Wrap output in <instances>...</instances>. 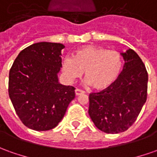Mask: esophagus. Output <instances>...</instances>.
<instances>
[{"instance_id": "esophagus-1", "label": "esophagus", "mask_w": 157, "mask_h": 157, "mask_svg": "<svg viewBox=\"0 0 157 157\" xmlns=\"http://www.w3.org/2000/svg\"><path fill=\"white\" fill-rule=\"evenodd\" d=\"M82 94H85V91L82 90L76 89L75 90V95L76 96H79V95H82Z\"/></svg>"}]
</instances>
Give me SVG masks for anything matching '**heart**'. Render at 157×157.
Here are the masks:
<instances>
[{"label":"heart","instance_id":"heart-1","mask_svg":"<svg viewBox=\"0 0 157 157\" xmlns=\"http://www.w3.org/2000/svg\"><path fill=\"white\" fill-rule=\"evenodd\" d=\"M61 67L68 81L79 78L85 72L87 84L93 89L101 90L117 80L123 67V59L115 50L85 45L75 52L73 58L66 57Z\"/></svg>","mask_w":157,"mask_h":157}]
</instances>
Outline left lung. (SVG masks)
Returning a JSON list of instances; mask_svg holds the SVG:
<instances>
[{
	"instance_id": "8db88e82",
	"label": "left lung",
	"mask_w": 157,
	"mask_h": 157,
	"mask_svg": "<svg viewBox=\"0 0 157 157\" xmlns=\"http://www.w3.org/2000/svg\"><path fill=\"white\" fill-rule=\"evenodd\" d=\"M117 80L100 92L89 96V115L99 130L106 133L126 131L136 121L147 99L148 73L138 54L127 49Z\"/></svg>"
}]
</instances>
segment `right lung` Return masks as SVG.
I'll list each match as a JSON object with an SVG mask.
<instances>
[{"instance_id":"add662e5","label":"right lung","mask_w":157,"mask_h":157,"mask_svg":"<svg viewBox=\"0 0 157 157\" xmlns=\"http://www.w3.org/2000/svg\"><path fill=\"white\" fill-rule=\"evenodd\" d=\"M62 44L41 42L25 48L9 72L8 93L16 113L28 128L48 131L64 117L75 88L59 83Z\"/></svg>"}]
</instances>
